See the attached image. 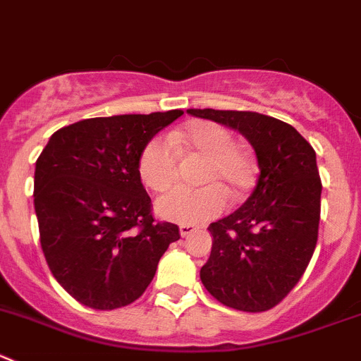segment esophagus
<instances>
[{
	"mask_svg": "<svg viewBox=\"0 0 361 361\" xmlns=\"http://www.w3.org/2000/svg\"><path fill=\"white\" fill-rule=\"evenodd\" d=\"M197 228L194 224H180V235L181 237H188V235L196 233Z\"/></svg>",
	"mask_w": 361,
	"mask_h": 361,
	"instance_id": "esophagus-1",
	"label": "esophagus"
}]
</instances>
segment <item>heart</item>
Returning <instances> with one entry per match:
<instances>
[{"label": "heart", "mask_w": 361, "mask_h": 361, "mask_svg": "<svg viewBox=\"0 0 361 361\" xmlns=\"http://www.w3.org/2000/svg\"><path fill=\"white\" fill-rule=\"evenodd\" d=\"M178 151H194L208 157L201 181L204 187H178L157 201L164 219L181 224H201L221 215L226 208V192L238 197L249 190L257 176L255 158L245 147L233 144L230 130L212 121H197L169 133V140L154 137L142 147L139 176L153 192H164L174 183Z\"/></svg>", "instance_id": "obj_1"}]
</instances>
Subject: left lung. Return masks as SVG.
<instances>
[{"label":"left lung","mask_w":361,"mask_h":361,"mask_svg":"<svg viewBox=\"0 0 361 361\" xmlns=\"http://www.w3.org/2000/svg\"><path fill=\"white\" fill-rule=\"evenodd\" d=\"M187 112L240 131L260 167L249 200L208 226L214 244L201 281L224 306L267 312L298 285L317 245L322 183L315 151L294 126L271 116L214 109Z\"/></svg>","instance_id":"obj_1"}]
</instances>
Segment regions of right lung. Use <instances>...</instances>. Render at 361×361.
I'll use <instances>...</instances> for the list:
<instances>
[{"label": "right lung", "mask_w": 361, "mask_h": 361, "mask_svg": "<svg viewBox=\"0 0 361 361\" xmlns=\"http://www.w3.org/2000/svg\"><path fill=\"white\" fill-rule=\"evenodd\" d=\"M181 114L78 121L55 131L37 158L33 203L44 257L56 281L89 308L137 301L180 238L176 224L153 217L139 157Z\"/></svg>", "instance_id": "add662e5"}]
</instances>
